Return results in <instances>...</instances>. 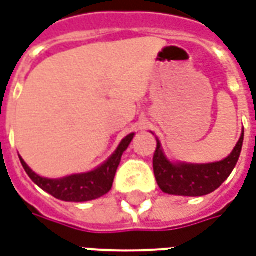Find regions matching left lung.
I'll list each match as a JSON object with an SVG mask.
<instances>
[{"instance_id": "left-lung-1", "label": "left lung", "mask_w": 256, "mask_h": 256, "mask_svg": "<svg viewBox=\"0 0 256 256\" xmlns=\"http://www.w3.org/2000/svg\"><path fill=\"white\" fill-rule=\"evenodd\" d=\"M244 132L228 158L214 164H172L166 158L158 140L154 154V173L159 188L172 196H201L219 188L230 176L240 158Z\"/></svg>"}]
</instances>
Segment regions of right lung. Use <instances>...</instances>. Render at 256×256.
I'll return each instance as SVG.
<instances>
[{
    "label": "right lung",
    "mask_w": 256,
    "mask_h": 256,
    "mask_svg": "<svg viewBox=\"0 0 256 256\" xmlns=\"http://www.w3.org/2000/svg\"><path fill=\"white\" fill-rule=\"evenodd\" d=\"M133 137L134 133L126 136L119 146L116 148L115 152L110 155V159L104 162L101 166H98L96 170L72 174V176H66L62 178H41L28 168V164L20 156L19 158L28 178L40 188L47 191L48 194L62 201H68V202H84V201L96 200L110 192L123 152L128 150Z\"/></svg>",
    "instance_id": "right-lung-1"
}]
</instances>
